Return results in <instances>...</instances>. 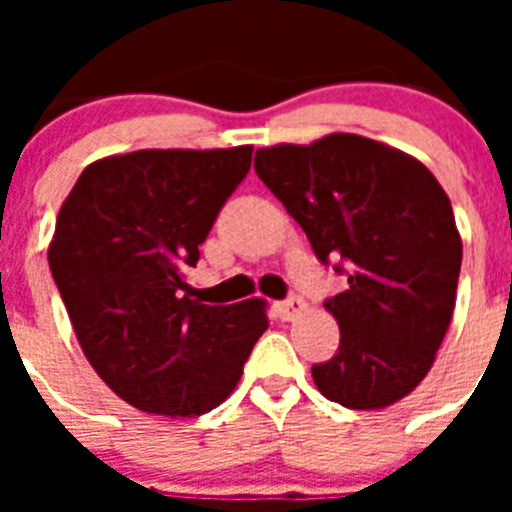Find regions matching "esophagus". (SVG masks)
Returning <instances> with one entry per match:
<instances>
[{
    "label": "esophagus",
    "instance_id": "34e87169",
    "mask_svg": "<svg viewBox=\"0 0 512 512\" xmlns=\"http://www.w3.org/2000/svg\"><path fill=\"white\" fill-rule=\"evenodd\" d=\"M276 311H279V316L284 321H295L297 316L305 311V300L303 297H289V300H284V303L276 305Z\"/></svg>",
    "mask_w": 512,
    "mask_h": 512
}]
</instances>
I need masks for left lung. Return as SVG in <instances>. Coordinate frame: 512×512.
Returning <instances> with one entry per match:
<instances>
[{
    "mask_svg": "<svg viewBox=\"0 0 512 512\" xmlns=\"http://www.w3.org/2000/svg\"><path fill=\"white\" fill-rule=\"evenodd\" d=\"M255 172L321 263L350 268L348 289L324 303L340 348L311 369L321 396L348 409L409 396L436 361L457 300L462 239L444 188L414 156L350 132L257 148Z\"/></svg>",
    "mask_w": 512,
    "mask_h": 512,
    "instance_id": "8db88e82",
    "label": "left lung"
}]
</instances>
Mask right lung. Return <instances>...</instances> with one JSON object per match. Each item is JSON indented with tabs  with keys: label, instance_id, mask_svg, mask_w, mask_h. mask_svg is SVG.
<instances>
[{
	"label": "right lung",
	"instance_id": "obj_1",
	"mask_svg": "<svg viewBox=\"0 0 512 512\" xmlns=\"http://www.w3.org/2000/svg\"><path fill=\"white\" fill-rule=\"evenodd\" d=\"M249 164L252 146L106 156L60 207L52 279L92 369L135 409L177 420L220 406L268 329L265 300L201 305L185 284Z\"/></svg>",
	"mask_w": 512,
	"mask_h": 512
}]
</instances>
